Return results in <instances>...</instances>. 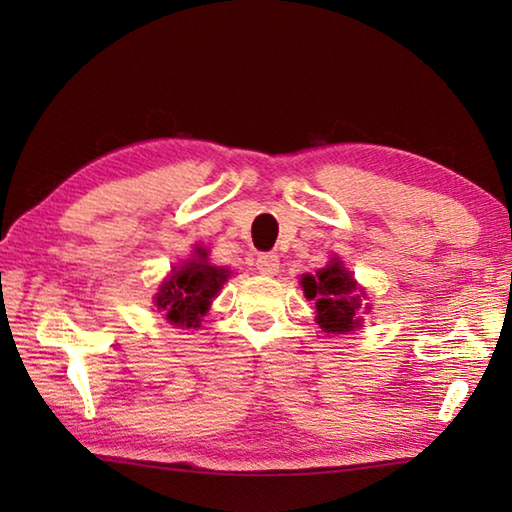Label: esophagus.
Listing matches in <instances>:
<instances>
[{"instance_id":"1","label":"esophagus","mask_w":512,"mask_h":512,"mask_svg":"<svg viewBox=\"0 0 512 512\" xmlns=\"http://www.w3.org/2000/svg\"><path fill=\"white\" fill-rule=\"evenodd\" d=\"M257 270L262 275H277L279 273V257L275 253H262L257 257Z\"/></svg>"}]
</instances>
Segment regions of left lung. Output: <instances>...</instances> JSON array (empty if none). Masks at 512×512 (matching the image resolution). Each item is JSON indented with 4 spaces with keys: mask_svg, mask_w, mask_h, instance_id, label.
Listing matches in <instances>:
<instances>
[{
    "mask_svg": "<svg viewBox=\"0 0 512 512\" xmlns=\"http://www.w3.org/2000/svg\"><path fill=\"white\" fill-rule=\"evenodd\" d=\"M301 286L306 297L314 299L317 323L325 332L345 334L361 325V317H358L361 297L356 295V281L339 259H332L328 266L319 270L317 277H301Z\"/></svg>",
    "mask_w": 512,
    "mask_h": 512,
    "instance_id": "left-lung-1",
    "label": "left lung"
}]
</instances>
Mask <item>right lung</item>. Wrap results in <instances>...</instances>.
I'll use <instances>...</instances> for the list:
<instances>
[{
  "mask_svg": "<svg viewBox=\"0 0 512 512\" xmlns=\"http://www.w3.org/2000/svg\"><path fill=\"white\" fill-rule=\"evenodd\" d=\"M206 255L209 253L204 248H195V259L173 270L171 277L160 286L156 306L173 325L198 328L211 299L231 275L226 268L211 266L206 262Z\"/></svg>",
  "mask_w": 512,
  "mask_h": 512,
  "instance_id": "obj_1",
  "label": "right lung"
}]
</instances>
